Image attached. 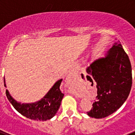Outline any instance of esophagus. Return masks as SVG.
<instances>
[{"label": "esophagus", "instance_id": "1", "mask_svg": "<svg viewBox=\"0 0 135 135\" xmlns=\"http://www.w3.org/2000/svg\"><path fill=\"white\" fill-rule=\"evenodd\" d=\"M73 78V76H72V74L70 73L66 78V82H70V81H71V79Z\"/></svg>", "mask_w": 135, "mask_h": 135}]
</instances>
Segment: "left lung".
<instances>
[{"mask_svg":"<svg viewBox=\"0 0 135 135\" xmlns=\"http://www.w3.org/2000/svg\"><path fill=\"white\" fill-rule=\"evenodd\" d=\"M90 80L97 82V96L87 114L103 118L112 114L127 99L132 86V68L128 55L115 42L104 57L94 61L86 68Z\"/></svg>","mask_w":135,"mask_h":135,"instance_id":"left-lung-1","label":"left lung"}]
</instances>
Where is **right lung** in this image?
<instances>
[{"instance_id":"add662e5","label":"right lung","mask_w":135,"mask_h":135,"mask_svg":"<svg viewBox=\"0 0 135 135\" xmlns=\"http://www.w3.org/2000/svg\"><path fill=\"white\" fill-rule=\"evenodd\" d=\"M61 81L62 79H60L56 82L43 98L35 103H19L11 96L7 89L6 95L13 108L21 115L31 120L45 121L52 118L60 107L61 102L64 96V94L62 93L59 89ZM4 85L7 87L4 78Z\"/></svg>"}]
</instances>
